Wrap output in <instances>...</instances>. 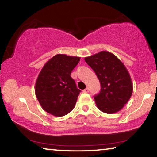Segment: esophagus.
Segmentation results:
<instances>
[{"instance_id": "esophagus-1", "label": "esophagus", "mask_w": 157, "mask_h": 157, "mask_svg": "<svg viewBox=\"0 0 157 157\" xmlns=\"http://www.w3.org/2000/svg\"><path fill=\"white\" fill-rule=\"evenodd\" d=\"M82 91L84 92V93H88V92H89V89H88V88H85V90H83Z\"/></svg>"}]
</instances>
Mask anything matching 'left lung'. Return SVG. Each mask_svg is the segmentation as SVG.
<instances>
[{
    "mask_svg": "<svg viewBox=\"0 0 157 157\" xmlns=\"http://www.w3.org/2000/svg\"><path fill=\"white\" fill-rule=\"evenodd\" d=\"M85 61L101 85L100 92L94 97L98 109L108 114L121 110L133 93L131 76L123 62L106 51L85 57Z\"/></svg>",
    "mask_w": 157,
    "mask_h": 157,
    "instance_id": "obj_1",
    "label": "left lung"
}]
</instances>
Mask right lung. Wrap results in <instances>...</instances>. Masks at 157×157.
Instances as JSON below:
<instances>
[{"mask_svg": "<svg viewBox=\"0 0 157 157\" xmlns=\"http://www.w3.org/2000/svg\"><path fill=\"white\" fill-rule=\"evenodd\" d=\"M80 57L58 54L46 62L35 85L41 108L54 116L68 114L74 108L80 90L70 75Z\"/></svg>", "mask_w": 157, "mask_h": 157, "instance_id": "obj_1", "label": "right lung"}]
</instances>
